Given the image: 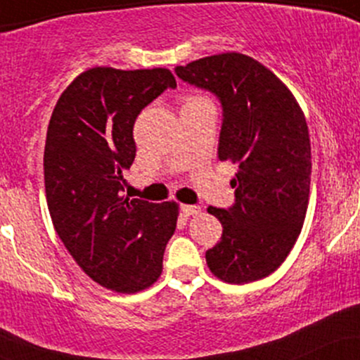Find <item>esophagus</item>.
I'll return each mask as SVG.
<instances>
[{
	"mask_svg": "<svg viewBox=\"0 0 360 360\" xmlns=\"http://www.w3.org/2000/svg\"><path fill=\"white\" fill-rule=\"evenodd\" d=\"M181 212H183L186 217H191V214H200L201 208L198 205H181Z\"/></svg>",
	"mask_w": 360,
	"mask_h": 360,
	"instance_id": "obj_1",
	"label": "esophagus"
}]
</instances>
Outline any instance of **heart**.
I'll list each match as a JSON object with an SVG mask.
<instances>
[{
	"label": "heart",
	"mask_w": 360,
	"mask_h": 360,
	"mask_svg": "<svg viewBox=\"0 0 360 360\" xmlns=\"http://www.w3.org/2000/svg\"><path fill=\"white\" fill-rule=\"evenodd\" d=\"M196 100H205V98H200V96H189V98H186V103H189V101H196Z\"/></svg>",
	"instance_id": "heart-1"
}]
</instances>
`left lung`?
I'll return each instance as SVG.
<instances>
[{
    "label": "left lung",
    "instance_id": "1",
    "mask_svg": "<svg viewBox=\"0 0 360 360\" xmlns=\"http://www.w3.org/2000/svg\"><path fill=\"white\" fill-rule=\"evenodd\" d=\"M176 74L220 100L218 159L238 164L233 206L208 208L223 233L206 264L230 284L266 278L288 257L307 217L311 147L303 111L274 72L243 53L203 57Z\"/></svg>",
    "mask_w": 360,
    "mask_h": 360
}]
</instances>
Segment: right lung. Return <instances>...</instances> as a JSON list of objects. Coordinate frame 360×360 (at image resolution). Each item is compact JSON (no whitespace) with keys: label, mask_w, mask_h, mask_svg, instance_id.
<instances>
[{"label":"right lung","mask_w":360,"mask_h":360,"mask_svg":"<svg viewBox=\"0 0 360 360\" xmlns=\"http://www.w3.org/2000/svg\"><path fill=\"white\" fill-rule=\"evenodd\" d=\"M176 88L169 69L93 68L60 94L44 152L45 196L57 235L100 286L139 292L162 274L176 230V201L123 196V169L135 159L134 125L148 103Z\"/></svg>","instance_id":"right-lung-1"}]
</instances>
